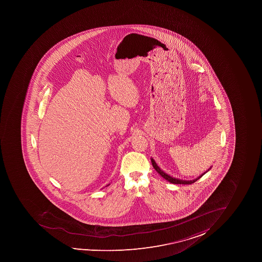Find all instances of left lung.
<instances>
[{
	"label": "left lung",
	"mask_w": 262,
	"mask_h": 262,
	"mask_svg": "<svg viewBox=\"0 0 262 262\" xmlns=\"http://www.w3.org/2000/svg\"><path fill=\"white\" fill-rule=\"evenodd\" d=\"M151 161H152V165H153L154 168L156 169V171L158 172L161 177H163L164 179H166L167 181L170 182L171 184H191L194 182L197 181L198 179H201L204 173L202 174L201 176L198 177L197 179H194V180H190V181H185V180H180V179H174V178H171V177L169 176L167 174L165 173L163 171H161L160 167L157 166V164L156 163V161H154L153 159H151Z\"/></svg>",
	"instance_id": "left-lung-1"
}]
</instances>
